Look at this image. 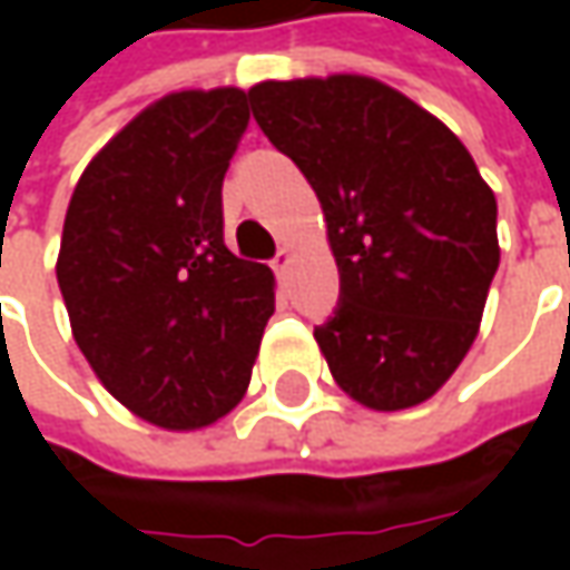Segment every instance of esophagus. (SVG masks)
<instances>
[{
	"mask_svg": "<svg viewBox=\"0 0 570 570\" xmlns=\"http://www.w3.org/2000/svg\"><path fill=\"white\" fill-rule=\"evenodd\" d=\"M288 266H292V250H288V247H282V250L275 253L273 269L278 275H285V273H288Z\"/></svg>",
	"mask_w": 570,
	"mask_h": 570,
	"instance_id": "34e87169",
	"label": "esophagus"
}]
</instances>
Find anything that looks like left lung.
Listing matches in <instances>:
<instances>
[{"instance_id":"8db88e82","label":"left lung","mask_w":570,"mask_h":570,"mask_svg":"<svg viewBox=\"0 0 570 570\" xmlns=\"http://www.w3.org/2000/svg\"><path fill=\"white\" fill-rule=\"evenodd\" d=\"M253 120L314 187L340 311L314 330L333 381L374 412L431 400L479 336L498 203L444 122L377 78L250 88Z\"/></svg>"}]
</instances>
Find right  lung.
<instances>
[{"label":"right lung","instance_id":"1","mask_svg":"<svg viewBox=\"0 0 570 570\" xmlns=\"http://www.w3.org/2000/svg\"><path fill=\"white\" fill-rule=\"evenodd\" d=\"M247 91H170L81 170L56 256L69 326L107 393L142 422L199 431L250 386L275 275L222 234V180Z\"/></svg>","mask_w":570,"mask_h":570}]
</instances>
